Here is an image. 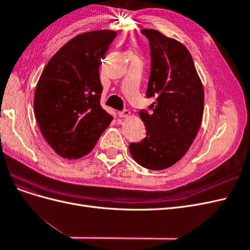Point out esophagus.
Here are the masks:
<instances>
[{"instance_id":"34e87169","label":"esophagus","mask_w":250,"mask_h":250,"mask_svg":"<svg viewBox=\"0 0 250 250\" xmlns=\"http://www.w3.org/2000/svg\"><path fill=\"white\" fill-rule=\"evenodd\" d=\"M118 116H119L120 118H127V117H129V116H130V110L124 109V110H122V111H119V112H118Z\"/></svg>"}]
</instances>
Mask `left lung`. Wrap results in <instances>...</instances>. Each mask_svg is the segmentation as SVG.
I'll use <instances>...</instances> for the list:
<instances>
[{
    "instance_id": "left-lung-1",
    "label": "left lung",
    "mask_w": 250,
    "mask_h": 250,
    "mask_svg": "<svg viewBox=\"0 0 250 250\" xmlns=\"http://www.w3.org/2000/svg\"><path fill=\"white\" fill-rule=\"evenodd\" d=\"M149 41L151 72L146 92L155 102L139 115L146 138L130 143L129 152L142 167L164 170L183 157L202 121L204 92L190 52L157 30L143 29Z\"/></svg>"
}]
</instances>
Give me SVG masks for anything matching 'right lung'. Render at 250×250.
Returning <instances> with one entry per match:
<instances>
[{
  "mask_svg": "<svg viewBox=\"0 0 250 250\" xmlns=\"http://www.w3.org/2000/svg\"><path fill=\"white\" fill-rule=\"evenodd\" d=\"M117 32L75 36L49 60L37 82L34 113L44 140L63 158L88 154L112 121L100 105L99 66Z\"/></svg>",
  "mask_w": 250,
  "mask_h": 250,
  "instance_id": "1",
  "label": "right lung"
}]
</instances>
